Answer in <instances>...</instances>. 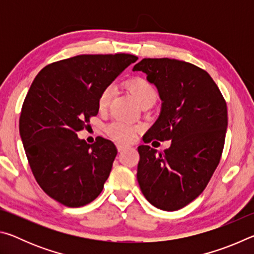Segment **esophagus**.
<instances>
[{
	"label": "esophagus",
	"mask_w": 254,
	"mask_h": 254,
	"mask_svg": "<svg viewBox=\"0 0 254 254\" xmlns=\"http://www.w3.org/2000/svg\"><path fill=\"white\" fill-rule=\"evenodd\" d=\"M117 147H118L119 152H122L123 150L127 148V145H124V144H122V143H118V144H117Z\"/></svg>",
	"instance_id": "obj_1"
}]
</instances>
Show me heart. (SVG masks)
I'll use <instances>...</instances> for the list:
<instances>
[{"mask_svg": "<svg viewBox=\"0 0 254 254\" xmlns=\"http://www.w3.org/2000/svg\"><path fill=\"white\" fill-rule=\"evenodd\" d=\"M128 91L131 92L135 101L142 105L143 103L153 102L157 98V92L153 86L148 80L141 77L133 78L127 83ZM112 97V87H105L98 96L97 105L100 110H104L110 104ZM106 132L109 133L113 139L120 142H132L136 136V127H132L131 124L126 122H113L106 127Z\"/></svg>", "mask_w": 254, "mask_h": 254, "instance_id": "obj_1", "label": "heart"}]
</instances>
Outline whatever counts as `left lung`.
<instances>
[{
	"instance_id": "left-lung-1",
	"label": "left lung",
	"mask_w": 254,
	"mask_h": 254,
	"mask_svg": "<svg viewBox=\"0 0 254 254\" xmlns=\"http://www.w3.org/2000/svg\"><path fill=\"white\" fill-rule=\"evenodd\" d=\"M133 71L147 74L161 100V111L143 136L170 140L163 153L137 148V183L154 207L173 212L197 198L220 163L227 127V107L217 85L201 68L169 58H144Z\"/></svg>"
}]
</instances>
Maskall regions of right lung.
I'll return each mask as SVG.
<instances>
[{
  "mask_svg": "<svg viewBox=\"0 0 254 254\" xmlns=\"http://www.w3.org/2000/svg\"><path fill=\"white\" fill-rule=\"evenodd\" d=\"M136 56L79 55L46 66L25 96L19 130L30 168L47 195L68 207L101 194L118 150L102 136H77L98 113V96Z\"/></svg>",
  "mask_w": 254,
  "mask_h": 254,
  "instance_id": "add662e5",
  "label": "right lung"
}]
</instances>
